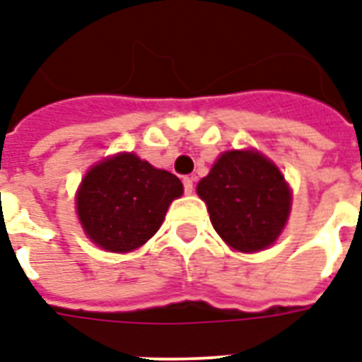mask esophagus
Listing matches in <instances>:
<instances>
[{"label": "esophagus", "instance_id": "esophagus-1", "mask_svg": "<svg viewBox=\"0 0 362 362\" xmlns=\"http://www.w3.org/2000/svg\"><path fill=\"white\" fill-rule=\"evenodd\" d=\"M182 182H184V192H186V193H193V187H195V186H193V178L186 176V178H184V180H182Z\"/></svg>", "mask_w": 362, "mask_h": 362}]
</instances>
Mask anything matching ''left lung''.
<instances>
[{
  "label": "left lung",
  "mask_w": 362,
  "mask_h": 362,
  "mask_svg": "<svg viewBox=\"0 0 362 362\" xmlns=\"http://www.w3.org/2000/svg\"><path fill=\"white\" fill-rule=\"evenodd\" d=\"M218 235L231 248L256 252L273 245L291 212L279 169L256 151H226L197 184Z\"/></svg>",
  "instance_id": "8db88e82"
}]
</instances>
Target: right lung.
Returning <instances> with one entry per match:
<instances>
[{"mask_svg": "<svg viewBox=\"0 0 362 362\" xmlns=\"http://www.w3.org/2000/svg\"><path fill=\"white\" fill-rule=\"evenodd\" d=\"M182 192L173 173L156 169L134 153H119L83 178L77 214L90 241L110 252H129L156 235Z\"/></svg>", "mask_w": 362, "mask_h": 362, "instance_id": "right-lung-1", "label": "right lung"}]
</instances>
